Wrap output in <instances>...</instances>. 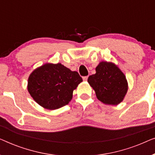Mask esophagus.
<instances>
[{
	"label": "esophagus",
	"instance_id": "esophagus-1",
	"mask_svg": "<svg viewBox=\"0 0 155 155\" xmlns=\"http://www.w3.org/2000/svg\"><path fill=\"white\" fill-rule=\"evenodd\" d=\"M87 78H88V76H84V77L82 78V79H83L84 81H87Z\"/></svg>",
	"mask_w": 155,
	"mask_h": 155
}]
</instances>
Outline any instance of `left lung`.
I'll return each instance as SVG.
<instances>
[{
	"instance_id": "1",
	"label": "left lung",
	"mask_w": 155,
	"mask_h": 155,
	"mask_svg": "<svg viewBox=\"0 0 155 155\" xmlns=\"http://www.w3.org/2000/svg\"><path fill=\"white\" fill-rule=\"evenodd\" d=\"M96 73L87 82L94 90L97 99L108 105H118L128 92L126 75L115 63L101 61L96 67Z\"/></svg>"
}]
</instances>
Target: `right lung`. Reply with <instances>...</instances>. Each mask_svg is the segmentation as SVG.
<instances>
[{
    "instance_id": "1",
    "label": "right lung",
    "mask_w": 155,
    "mask_h": 155,
    "mask_svg": "<svg viewBox=\"0 0 155 155\" xmlns=\"http://www.w3.org/2000/svg\"><path fill=\"white\" fill-rule=\"evenodd\" d=\"M82 82L78 72L61 63H46L31 72L27 90L38 104L48 110L58 109L68 104L75 90Z\"/></svg>"
}]
</instances>
